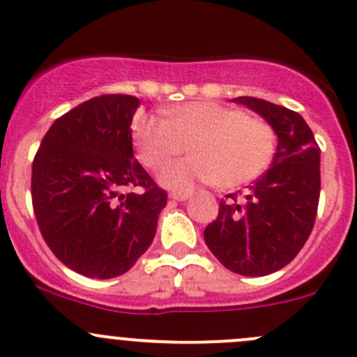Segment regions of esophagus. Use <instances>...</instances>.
Here are the masks:
<instances>
[{
	"instance_id": "obj_1",
	"label": "esophagus",
	"mask_w": 357,
	"mask_h": 357,
	"mask_svg": "<svg viewBox=\"0 0 357 357\" xmlns=\"http://www.w3.org/2000/svg\"><path fill=\"white\" fill-rule=\"evenodd\" d=\"M171 199L172 200H178V202H185L190 199V193H185V192H172L171 193Z\"/></svg>"
}]
</instances>
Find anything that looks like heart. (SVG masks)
I'll return each instance as SVG.
<instances>
[{
  "label": "heart",
  "mask_w": 357,
  "mask_h": 357,
  "mask_svg": "<svg viewBox=\"0 0 357 357\" xmlns=\"http://www.w3.org/2000/svg\"><path fill=\"white\" fill-rule=\"evenodd\" d=\"M135 142L146 167H160L190 145L192 157L165 165L158 181L186 192L197 183L235 188L254 181L273 162L276 135L268 122L214 102L179 107L171 119L139 117Z\"/></svg>",
  "instance_id": "obj_1"
}]
</instances>
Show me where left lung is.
<instances>
[{
	"mask_svg": "<svg viewBox=\"0 0 357 357\" xmlns=\"http://www.w3.org/2000/svg\"><path fill=\"white\" fill-rule=\"evenodd\" d=\"M233 102L266 119L278 146L271 167L248 186L243 199L231 193L221 200L204 238L226 269L266 276L285 268L311 235L321 188V150L297 112L252 96Z\"/></svg>",
	"mask_w": 357,
	"mask_h": 357,
	"instance_id": "left-lung-1",
	"label": "left lung"
}]
</instances>
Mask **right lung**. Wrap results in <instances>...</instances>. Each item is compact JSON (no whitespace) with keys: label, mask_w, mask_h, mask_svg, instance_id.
I'll return each mask as SVG.
<instances>
[{"label":"right lung","mask_w":357,"mask_h":357,"mask_svg":"<svg viewBox=\"0 0 357 357\" xmlns=\"http://www.w3.org/2000/svg\"><path fill=\"white\" fill-rule=\"evenodd\" d=\"M139 100L102 95L53 122L32 162V207L56 259L88 278L124 275L149 250L167 193L132 153ZM139 188L142 192L122 194Z\"/></svg>","instance_id":"obj_1"}]
</instances>
